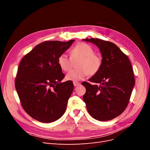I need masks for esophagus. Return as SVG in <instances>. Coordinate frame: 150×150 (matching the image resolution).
<instances>
[{
	"label": "esophagus",
	"mask_w": 150,
	"mask_h": 150,
	"mask_svg": "<svg viewBox=\"0 0 150 150\" xmlns=\"http://www.w3.org/2000/svg\"><path fill=\"white\" fill-rule=\"evenodd\" d=\"M73 84H74V86H78L80 85V83H79V82H73Z\"/></svg>",
	"instance_id": "obj_1"
}]
</instances>
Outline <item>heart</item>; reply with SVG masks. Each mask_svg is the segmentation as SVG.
<instances>
[{
	"instance_id": "obj_1",
	"label": "heart",
	"mask_w": 150,
	"mask_h": 150,
	"mask_svg": "<svg viewBox=\"0 0 150 150\" xmlns=\"http://www.w3.org/2000/svg\"><path fill=\"white\" fill-rule=\"evenodd\" d=\"M79 59L77 62L76 69L68 72L66 79L74 82L84 79L88 74L94 76L100 71L103 59L100 55L94 53L93 48L89 44L80 42L72 48L70 57L66 54H61L57 58V64L64 71H69L72 66V61Z\"/></svg>"
}]
</instances>
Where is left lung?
<instances>
[{
	"label": "left lung",
	"instance_id": "1",
	"mask_svg": "<svg viewBox=\"0 0 150 150\" xmlns=\"http://www.w3.org/2000/svg\"><path fill=\"white\" fill-rule=\"evenodd\" d=\"M100 49L103 64L96 74L82 84L86 89L83 100L89 115L105 121L115 118L128 106L135 84L131 62L114 43L99 39H86Z\"/></svg>",
	"mask_w": 150,
	"mask_h": 150
}]
</instances>
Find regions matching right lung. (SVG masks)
<instances>
[{
	"label": "right lung",
	"instance_id": "right-lung-1",
	"mask_svg": "<svg viewBox=\"0 0 150 150\" xmlns=\"http://www.w3.org/2000/svg\"><path fill=\"white\" fill-rule=\"evenodd\" d=\"M74 40L40 43L20 62L15 87L22 107L35 120L51 122L64 115L74 85L71 81L61 82L65 76L57 58Z\"/></svg>",
	"mask_w": 150,
	"mask_h": 150
}]
</instances>
